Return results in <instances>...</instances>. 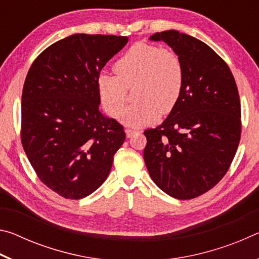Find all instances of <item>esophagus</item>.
Wrapping results in <instances>:
<instances>
[{
  "label": "esophagus",
  "mask_w": 259,
  "mask_h": 259,
  "mask_svg": "<svg viewBox=\"0 0 259 259\" xmlns=\"http://www.w3.org/2000/svg\"><path fill=\"white\" fill-rule=\"evenodd\" d=\"M135 134H136L135 130H131V129H126V130H125V135H126V137H128V138L133 137V136H134Z\"/></svg>",
  "instance_id": "esophagus-1"
}]
</instances>
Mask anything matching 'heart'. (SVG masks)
<instances>
[{
    "mask_svg": "<svg viewBox=\"0 0 259 259\" xmlns=\"http://www.w3.org/2000/svg\"><path fill=\"white\" fill-rule=\"evenodd\" d=\"M116 76L100 74L97 78L98 97L109 116H116L134 91L135 104L120 115L128 126L154 123L160 114H170L181 99L184 88V65L176 52L138 42L131 46L113 66Z\"/></svg>",
    "mask_w": 259,
    "mask_h": 259,
    "instance_id": "1",
    "label": "heart"
}]
</instances>
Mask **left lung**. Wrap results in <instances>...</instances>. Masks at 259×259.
Returning <instances> with one entry per match:
<instances>
[{"instance_id":"8db88e82","label":"left lung","mask_w":259,"mask_h":259,"mask_svg":"<svg viewBox=\"0 0 259 259\" xmlns=\"http://www.w3.org/2000/svg\"><path fill=\"white\" fill-rule=\"evenodd\" d=\"M181 57L184 88L163 123L144 131V160L150 176L166 194L194 199L225 176L241 138V105L230 67L198 38L164 30L153 34Z\"/></svg>"}]
</instances>
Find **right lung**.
I'll return each instance as SVG.
<instances>
[{
    "label": "right lung",
    "instance_id": "add662e5",
    "mask_svg": "<svg viewBox=\"0 0 259 259\" xmlns=\"http://www.w3.org/2000/svg\"><path fill=\"white\" fill-rule=\"evenodd\" d=\"M128 37L74 34L33 61L21 96L20 138L40 181L80 200L106 181L123 126L99 112L97 78Z\"/></svg>",
    "mask_w": 259,
    "mask_h": 259
}]
</instances>
